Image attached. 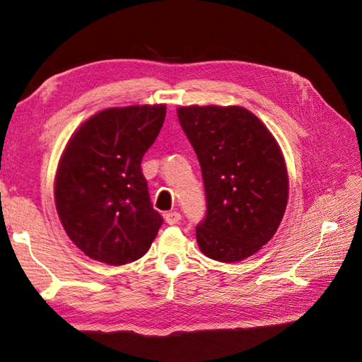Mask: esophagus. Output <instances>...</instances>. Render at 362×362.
Listing matches in <instances>:
<instances>
[{
	"label": "esophagus",
	"instance_id": "obj_1",
	"mask_svg": "<svg viewBox=\"0 0 362 362\" xmlns=\"http://www.w3.org/2000/svg\"><path fill=\"white\" fill-rule=\"evenodd\" d=\"M164 220H166V223L168 225H175V223H179L180 220H182V216L179 212H168L166 216H164Z\"/></svg>",
	"mask_w": 362,
	"mask_h": 362
}]
</instances>
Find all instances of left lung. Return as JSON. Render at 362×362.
<instances>
[{"instance_id":"8db88e82","label":"left lung","mask_w":362,"mask_h":362,"mask_svg":"<svg viewBox=\"0 0 362 362\" xmlns=\"http://www.w3.org/2000/svg\"><path fill=\"white\" fill-rule=\"evenodd\" d=\"M177 116L204 180L201 252L226 263L247 259L272 240L286 212L289 179L279 145L243 107H180Z\"/></svg>"}]
</instances>
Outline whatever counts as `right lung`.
<instances>
[{"label":"right lung","mask_w":362,"mask_h":362,"mask_svg":"<svg viewBox=\"0 0 362 362\" xmlns=\"http://www.w3.org/2000/svg\"><path fill=\"white\" fill-rule=\"evenodd\" d=\"M166 105L107 108L84 121L59 161L54 198L70 240L90 259L124 265L146 254L163 217L153 209L142 158Z\"/></svg>","instance_id":"right-lung-1"}]
</instances>
